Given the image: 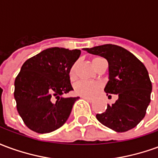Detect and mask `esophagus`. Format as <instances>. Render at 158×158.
<instances>
[{"label": "esophagus", "instance_id": "esophagus-1", "mask_svg": "<svg viewBox=\"0 0 158 158\" xmlns=\"http://www.w3.org/2000/svg\"><path fill=\"white\" fill-rule=\"evenodd\" d=\"M82 98L83 99L86 100V101H87V102H92V100L89 99V98H88V97H85V96H83Z\"/></svg>", "mask_w": 158, "mask_h": 158}]
</instances>
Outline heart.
<instances>
[{"label": "heart", "instance_id": "obj_1", "mask_svg": "<svg viewBox=\"0 0 158 158\" xmlns=\"http://www.w3.org/2000/svg\"><path fill=\"white\" fill-rule=\"evenodd\" d=\"M102 57H100V56L95 57L92 60L93 66L95 65L96 62L102 60ZM75 68L76 64H73L71 69H70V71H69V76H70L71 79L74 78V76H75ZM99 87V83L88 81V80H82V81L79 82L75 85V87H74V92L77 95H79V96H85V97H88V98H92L93 96H96Z\"/></svg>", "mask_w": 158, "mask_h": 158}]
</instances>
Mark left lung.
I'll use <instances>...</instances> for the list:
<instances>
[{
  "instance_id": "1",
  "label": "left lung",
  "mask_w": 158,
  "mask_h": 158,
  "mask_svg": "<svg viewBox=\"0 0 158 158\" xmlns=\"http://www.w3.org/2000/svg\"><path fill=\"white\" fill-rule=\"evenodd\" d=\"M85 51L106 58L109 68V80L104 91L116 94L118 99L106 110L96 114L101 123L116 132L135 128L146 115L151 102L152 82L145 65L131 52L112 44L98 45Z\"/></svg>"
}]
</instances>
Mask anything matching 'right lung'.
<instances>
[{"instance_id":"right-lung-1","label":"right lung","mask_w":158,"mask_h":158,"mask_svg":"<svg viewBox=\"0 0 158 158\" xmlns=\"http://www.w3.org/2000/svg\"><path fill=\"white\" fill-rule=\"evenodd\" d=\"M80 50L52 47L28 59L16 77L14 98L25 125L45 134L62 127L79 97H62L72 90L69 71Z\"/></svg>"}]
</instances>
